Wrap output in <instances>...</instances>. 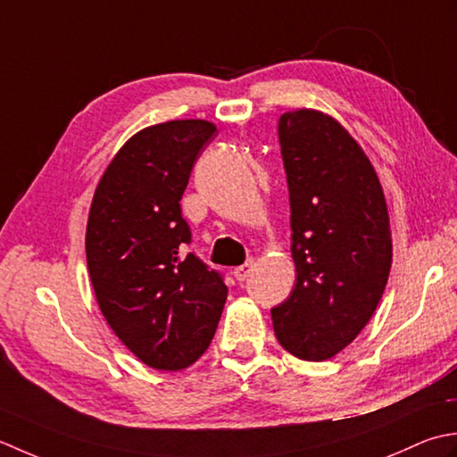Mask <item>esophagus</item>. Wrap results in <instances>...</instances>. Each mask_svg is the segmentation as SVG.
<instances>
[{"mask_svg":"<svg viewBox=\"0 0 457 457\" xmlns=\"http://www.w3.org/2000/svg\"><path fill=\"white\" fill-rule=\"evenodd\" d=\"M253 266H254V260L250 258V260H246V262L242 264V266H237L235 272H232V274H235V278H237L238 282H245L246 278H248L250 274H253Z\"/></svg>","mask_w":457,"mask_h":457,"instance_id":"esophagus-1","label":"esophagus"}]
</instances>
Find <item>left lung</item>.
<instances>
[{"instance_id": "8db88e82", "label": "left lung", "mask_w": 457, "mask_h": 457, "mask_svg": "<svg viewBox=\"0 0 457 457\" xmlns=\"http://www.w3.org/2000/svg\"><path fill=\"white\" fill-rule=\"evenodd\" d=\"M295 286L272 307L278 341L292 355H337L369 323L393 262L388 211L369 157L347 129L315 110L278 120Z\"/></svg>"}]
</instances>
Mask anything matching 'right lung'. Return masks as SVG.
Returning <instances> with one entry per match:
<instances>
[{
  "label": "right lung",
  "mask_w": 457,
  "mask_h": 457,
  "mask_svg": "<svg viewBox=\"0 0 457 457\" xmlns=\"http://www.w3.org/2000/svg\"><path fill=\"white\" fill-rule=\"evenodd\" d=\"M204 120H173L129 137L102 175L87 227V262L108 325L160 370L189 367L217 331L225 276L189 253L181 197L215 137Z\"/></svg>",
  "instance_id": "obj_1"
}]
</instances>
